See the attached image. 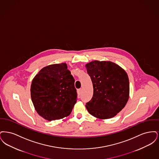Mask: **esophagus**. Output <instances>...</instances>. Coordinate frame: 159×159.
Returning a JSON list of instances; mask_svg holds the SVG:
<instances>
[{
  "label": "esophagus",
  "mask_w": 159,
  "mask_h": 159,
  "mask_svg": "<svg viewBox=\"0 0 159 159\" xmlns=\"http://www.w3.org/2000/svg\"><path fill=\"white\" fill-rule=\"evenodd\" d=\"M77 92H78L79 95H80V94H81V93H82V89H78V90H77Z\"/></svg>",
  "instance_id": "obj_1"
}]
</instances>
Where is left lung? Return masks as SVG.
Listing matches in <instances>:
<instances>
[{"instance_id":"1","label":"left lung","mask_w":159,"mask_h":159,"mask_svg":"<svg viewBox=\"0 0 159 159\" xmlns=\"http://www.w3.org/2000/svg\"><path fill=\"white\" fill-rule=\"evenodd\" d=\"M86 67L93 88V97L86 105L88 112L101 119L113 117L125 107L128 100L127 73L110 61H94Z\"/></svg>"}]
</instances>
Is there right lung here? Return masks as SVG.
Instances as JSON below:
<instances>
[{"label":"right lung","instance_id":"add662e5","mask_svg":"<svg viewBox=\"0 0 159 159\" xmlns=\"http://www.w3.org/2000/svg\"><path fill=\"white\" fill-rule=\"evenodd\" d=\"M75 81L66 63L42 68L31 85V100L38 113L48 121L69 116L77 101Z\"/></svg>","mask_w":159,"mask_h":159}]
</instances>
